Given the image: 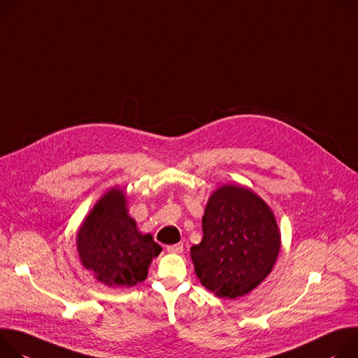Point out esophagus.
<instances>
[{
    "mask_svg": "<svg viewBox=\"0 0 358 358\" xmlns=\"http://www.w3.org/2000/svg\"><path fill=\"white\" fill-rule=\"evenodd\" d=\"M166 250H168L169 253H182V252H183V243L169 245V246H166Z\"/></svg>",
    "mask_w": 358,
    "mask_h": 358,
    "instance_id": "1",
    "label": "esophagus"
}]
</instances>
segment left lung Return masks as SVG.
Instances as JSON below:
<instances>
[{"mask_svg":"<svg viewBox=\"0 0 358 358\" xmlns=\"http://www.w3.org/2000/svg\"><path fill=\"white\" fill-rule=\"evenodd\" d=\"M203 239L190 249L201 283L222 299L241 297L271 271L280 233L270 208L252 190L226 185L206 205Z\"/></svg>","mask_w":358,"mask_h":358,"instance_id":"8db88e82","label":"left lung"}]
</instances>
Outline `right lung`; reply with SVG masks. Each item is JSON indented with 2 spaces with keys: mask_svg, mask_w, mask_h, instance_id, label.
Returning <instances> with one entry per match:
<instances>
[{
  "mask_svg": "<svg viewBox=\"0 0 358 358\" xmlns=\"http://www.w3.org/2000/svg\"><path fill=\"white\" fill-rule=\"evenodd\" d=\"M76 246L83 264L99 282L115 287L143 282L152 259L162 250L150 234L138 231L122 189L103 194L79 229Z\"/></svg>",
  "mask_w": 358,
  "mask_h": 358,
  "instance_id": "right-lung-1",
  "label": "right lung"
}]
</instances>
